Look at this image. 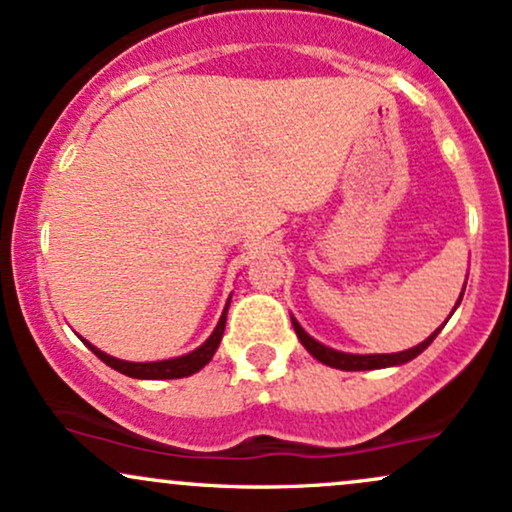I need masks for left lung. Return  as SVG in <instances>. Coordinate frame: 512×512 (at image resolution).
I'll list each match as a JSON object with an SVG mask.
<instances>
[{"instance_id":"left-lung-1","label":"left lung","mask_w":512,"mask_h":512,"mask_svg":"<svg viewBox=\"0 0 512 512\" xmlns=\"http://www.w3.org/2000/svg\"><path fill=\"white\" fill-rule=\"evenodd\" d=\"M462 293H460V301H462ZM460 301H457V305H460ZM457 305H455V308H457ZM291 322H293V330H296L298 339H301V344L305 346V349H308L310 354H313L320 363H325V366H332V368H339V370H375V368L402 366V363L411 361V358H416L421 354V351L428 349V344H431L440 332V327H438V330L433 332L431 337L424 339L421 344H416L414 349L399 351V354H368V356H361V354H344V351H334V349H330V346L315 342V339L310 337V334L305 332L301 325H298L296 317H291ZM445 322H448V320H445Z\"/></svg>"}]
</instances>
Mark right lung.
Masks as SVG:
<instances>
[{
  "label": "right lung",
  "instance_id": "add662e5",
  "mask_svg": "<svg viewBox=\"0 0 512 512\" xmlns=\"http://www.w3.org/2000/svg\"><path fill=\"white\" fill-rule=\"evenodd\" d=\"M228 305H231V298H228L226 308H223V313H221L219 325H216V330L211 332V337L207 339V342L199 346V349L190 351V354L178 356V358H168V361H151V363L120 361V358L103 354L101 349H96V346H93V344H88L86 339H84V342H86L88 349L93 351V354L101 358L103 363H108L110 368L120 370L122 375H129V378H139V380H173V378H187V375L197 373V370H202L204 366H207V363L211 361V356H214L216 349H219L221 337H223V330H226Z\"/></svg>",
  "mask_w": 512,
  "mask_h": 512
}]
</instances>
